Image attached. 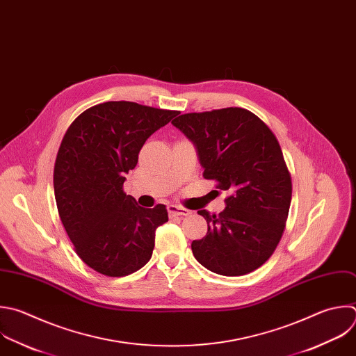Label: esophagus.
<instances>
[{
	"label": "esophagus",
	"mask_w": 356,
	"mask_h": 356,
	"mask_svg": "<svg viewBox=\"0 0 356 356\" xmlns=\"http://www.w3.org/2000/svg\"><path fill=\"white\" fill-rule=\"evenodd\" d=\"M168 212L170 215H180V216H187V215L193 213V211H190L187 208H183V207H179V205H169Z\"/></svg>",
	"instance_id": "34e87169"
}]
</instances>
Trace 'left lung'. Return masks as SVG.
Returning a JSON list of instances; mask_svg holds the SVG:
<instances>
[{"instance_id":"left-lung-1","label":"left lung","mask_w":356,"mask_h":356,"mask_svg":"<svg viewBox=\"0 0 356 356\" xmlns=\"http://www.w3.org/2000/svg\"><path fill=\"white\" fill-rule=\"evenodd\" d=\"M172 124L194 143L204 177L229 193L222 212L198 211L208 232L193 241L194 257L226 277L257 270L282 238L292 198L291 173L277 137L242 107L186 113Z\"/></svg>"}]
</instances>
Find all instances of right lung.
<instances>
[{"label":"right lung","instance_id":"add662e5","mask_svg":"<svg viewBox=\"0 0 356 356\" xmlns=\"http://www.w3.org/2000/svg\"><path fill=\"white\" fill-rule=\"evenodd\" d=\"M179 111L134 102L86 108L68 127L54 165L60 219L78 257L106 277H126L152 256L155 230L168 222L163 204L138 207L123 190L145 141Z\"/></svg>","mask_w":356,"mask_h":356}]
</instances>
